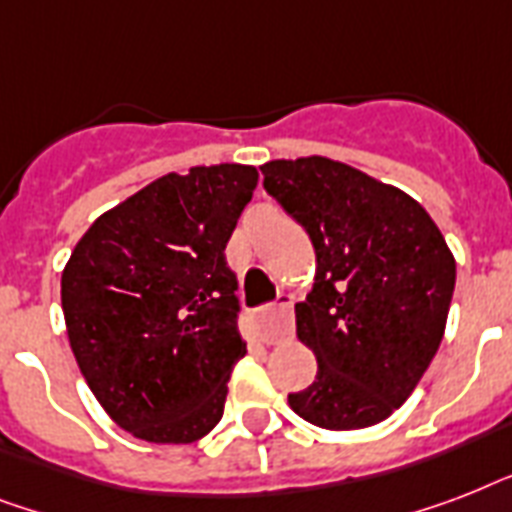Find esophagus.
Here are the masks:
<instances>
[{
    "instance_id": "obj_1",
    "label": "esophagus",
    "mask_w": 512,
    "mask_h": 512,
    "mask_svg": "<svg viewBox=\"0 0 512 512\" xmlns=\"http://www.w3.org/2000/svg\"><path fill=\"white\" fill-rule=\"evenodd\" d=\"M257 327H260V340L265 345L287 340L292 335V295H281V300L273 308H263L257 313Z\"/></svg>"
}]
</instances>
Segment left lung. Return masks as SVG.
<instances>
[{
	"label": "left lung",
	"instance_id": "1",
	"mask_svg": "<svg viewBox=\"0 0 512 512\" xmlns=\"http://www.w3.org/2000/svg\"><path fill=\"white\" fill-rule=\"evenodd\" d=\"M260 170L265 191L316 249L313 287L295 319L319 372L289 393L292 412L327 430L388 420L444 337L457 279L444 233L409 193L327 156Z\"/></svg>",
	"mask_w": 512,
	"mask_h": 512
}]
</instances>
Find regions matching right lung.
Returning <instances> with one entry per match:
<instances>
[{
  "mask_svg": "<svg viewBox=\"0 0 512 512\" xmlns=\"http://www.w3.org/2000/svg\"><path fill=\"white\" fill-rule=\"evenodd\" d=\"M252 164L191 167L116 204L76 241L60 303L84 380L111 420L151 444H193L223 417L247 353L225 244Z\"/></svg>",
  "mask_w": 512,
  "mask_h": 512,
  "instance_id": "add662e5",
  "label": "right lung"
}]
</instances>
